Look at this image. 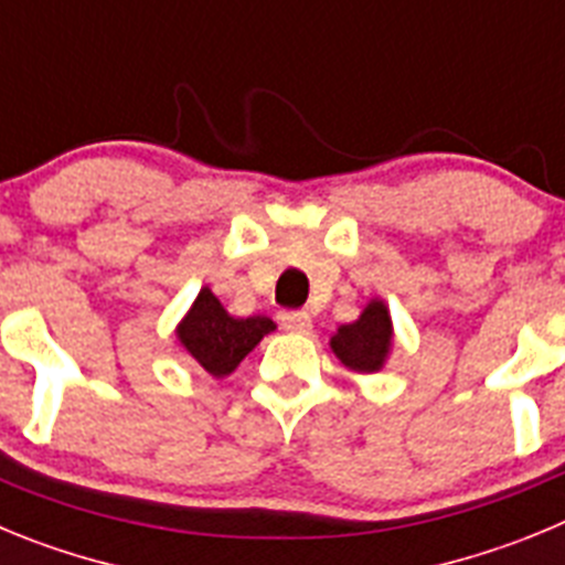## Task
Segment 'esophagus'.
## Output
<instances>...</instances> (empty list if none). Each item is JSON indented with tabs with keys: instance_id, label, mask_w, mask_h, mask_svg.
<instances>
[{
	"instance_id": "1",
	"label": "esophagus",
	"mask_w": 565,
	"mask_h": 565,
	"mask_svg": "<svg viewBox=\"0 0 565 565\" xmlns=\"http://www.w3.org/2000/svg\"><path fill=\"white\" fill-rule=\"evenodd\" d=\"M279 326L291 333H308L311 331V317L306 311H279L277 313Z\"/></svg>"
}]
</instances>
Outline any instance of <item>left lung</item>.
I'll list each match as a JSON object with an SVG mask.
<instances>
[{
  "label": "left lung",
  "mask_w": 565,
  "mask_h": 565,
  "mask_svg": "<svg viewBox=\"0 0 565 565\" xmlns=\"http://www.w3.org/2000/svg\"><path fill=\"white\" fill-rule=\"evenodd\" d=\"M391 313L382 302H371L356 322L339 328L337 337L331 339V348L351 371L373 373L382 367L384 356L391 351Z\"/></svg>",
  "instance_id": "obj_1"
}]
</instances>
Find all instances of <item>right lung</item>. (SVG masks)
Here are the masks:
<instances>
[{
  "label": "right lung",
  "mask_w": 565,
  "mask_h": 565,
  "mask_svg": "<svg viewBox=\"0 0 565 565\" xmlns=\"http://www.w3.org/2000/svg\"><path fill=\"white\" fill-rule=\"evenodd\" d=\"M268 331H274V322L268 317H228L221 299L203 288L189 317L183 319V326L178 328V337L203 371L212 376H228Z\"/></svg>",
  "instance_id": "right-lung-1"
}]
</instances>
